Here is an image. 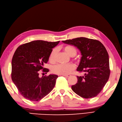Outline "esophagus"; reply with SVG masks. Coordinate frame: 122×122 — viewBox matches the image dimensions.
<instances>
[{"label":"esophagus","instance_id":"1","mask_svg":"<svg viewBox=\"0 0 122 122\" xmlns=\"http://www.w3.org/2000/svg\"><path fill=\"white\" fill-rule=\"evenodd\" d=\"M62 76H65L66 77H70L71 75H62Z\"/></svg>","mask_w":122,"mask_h":122}]
</instances>
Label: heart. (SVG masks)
<instances>
[{"mask_svg": "<svg viewBox=\"0 0 122 122\" xmlns=\"http://www.w3.org/2000/svg\"><path fill=\"white\" fill-rule=\"evenodd\" d=\"M64 51L70 56H74L77 54V50L72 46H66L63 48ZM56 54V50L54 49L51 53L49 56V61L51 62H53L55 61V56ZM75 67L72 64H68V65H62L59 64L55 66L52 68V72L55 74L63 75H68L72 71L75 69Z\"/></svg>", "mask_w": 122, "mask_h": 122, "instance_id": "obj_1", "label": "heart"}]
</instances>
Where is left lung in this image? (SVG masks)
<instances>
[{
    "instance_id": "8db88e82",
    "label": "left lung",
    "mask_w": 122,
    "mask_h": 122,
    "mask_svg": "<svg viewBox=\"0 0 122 122\" xmlns=\"http://www.w3.org/2000/svg\"><path fill=\"white\" fill-rule=\"evenodd\" d=\"M62 42L76 46L79 50L82 56L77 70L86 72L83 76H77V83L71 86L72 91L86 99L98 96L110 75L109 55L105 47L99 41L85 37Z\"/></svg>"
}]
</instances>
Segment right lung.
<instances>
[{
  "label": "right lung",
  "mask_w": 122,
  "mask_h": 122,
  "mask_svg": "<svg viewBox=\"0 0 122 122\" xmlns=\"http://www.w3.org/2000/svg\"><path fill=\"white\" fill-rule=\"evenodd\" d=\"M35 41L19 46L12 60V79L24 98L38 101L50 93L54 87L58 76L50 75L39 77V70L46 74L44 65L49 59L52 48L59 43Z\"/></svg>",
  "instance_id": "right-lung-1"
}]
</instances>
